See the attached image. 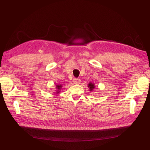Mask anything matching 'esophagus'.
<instances>
[{"label": "esophagus", "instance_id": "esophagus-1", "mask_svg": "<svg viewBox=\"0 0 150 150\" xmlns=\"http://www.w3.org/2000/svg\"><path fill=\"white\" fill-rule=\"evenodd\" d=\"M73 81H74V83L75 84H80V83H81L80 79H78V78H74V79H73Z\"/></svg>", "mask_w": 150, "mask_h": 150}]
</instances>
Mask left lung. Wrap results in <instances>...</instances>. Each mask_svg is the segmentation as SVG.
<instances>
[{
  "mask_svg": "<svg viewBox=\"0 0 150 150\" xmlns=\"http://www.w3.org/2000/svg\"><path fill=\"white\" fill-rule=\"evenodd\" d=\"M88 88H89L90 91H93V89H94V83H89L88 84Z\"/></svg>",
  "mask_w": 150,
  "mask_h": 150,
  "instance_id": "left-lung-1",
  "label": "left lung"
}]
</instances>
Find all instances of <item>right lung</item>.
Here are the masks:
<instances>
[{
	"label": "right lung",
	"instance_id": "1",
	"mask_svg": "<svg viewBox=\"0 0 150 150\" xmlns=\"http://www.w3.org/2000/svg\"><path fill=\"white\" fill-rule=\"evenodd\" d=\"M56 86V89H57V93H58L59 92V90L61 89V88H62V86L61 85H59V84H57V86Z\"/></svg>",
	"mask_w": 150,
	"mask_h": 150
}]
</instances>
